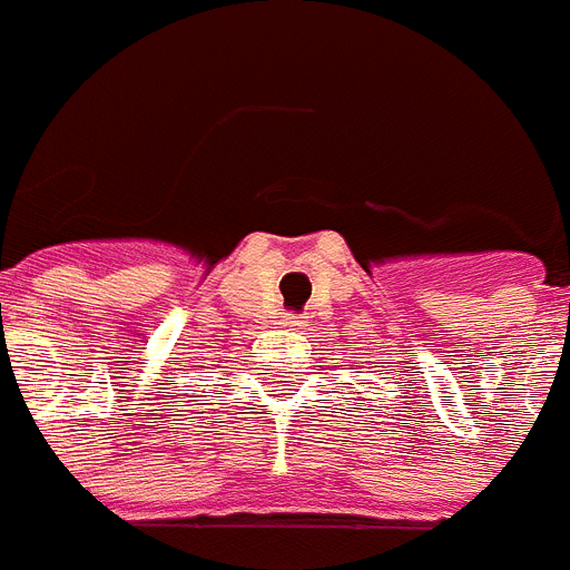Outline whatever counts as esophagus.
<instances>
[{
  "instance_id": "1",
  "label": "esophagus",
  "mask_w": 570,
  "mask_h": 570,
  "mask_svg": "<svg viewBox=\"0 0 570 570\" xmlns=\"http://www.w3.org/2000/svg\"><path fill=\"white\" fill-rule=\"evenodd\" d=\"M282 326H288V330H299V326H303V317H299V314H285V317H282Z\"/></svg>"
}]
</instances>
